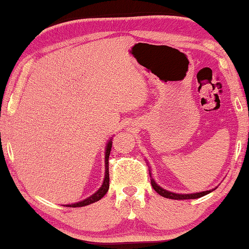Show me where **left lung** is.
<instances>
[{"instance_id": "1", "label": "left lung", "mask_w": 249, "mask_h": 249, "mask_svg": "<svg viewBox=\"0 0 249 249\" xmlns=\"http://www.w3.org/2000/svg\"><path fill=\"white\" fill-rule=\"evenodd\" d=\"M149 173H150V178H151V185H152L153 190H155L159 195L163 196V197H166V198H171V199H194V198L202 197V196H204L206 194L211 193V192H213V191L215 190V188H213V190H210V191L197 192V193H191V194L173 193V192L167 191V190H164V188H162L161 186H159V185L156 183V180L153 179L152 176H151V170H149Z\"/></svg>"}]
</instances>
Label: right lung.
<instances>
[{
    "label": "right lung",
    "mask_w": 249,
    "mask_h": 249,
    "mask_svg": "<svg viewBox=\"0 0 249 249\" xmlns=\"http://www.w3.org/2000/svg\"><path fill=\"white\" fill-rule=\"evenodd\" d=\"M113 139V138H111ZM111 139L109 141L107 142V145L106 148H105V178H104V181H103V185H101L99 190H98L96 193H93L89 197H87L86 199H82V201L80 202H76V203H72V204H66L65 206H69V208H80V206H86V205H89V204H92V203L99 201L104 197L106 193L108 192V188H109V166H108V159H109V155H110V150H111V144H113V142H111Z\"/></svg>",
    "instance_id": "1"
}]
</instances>
